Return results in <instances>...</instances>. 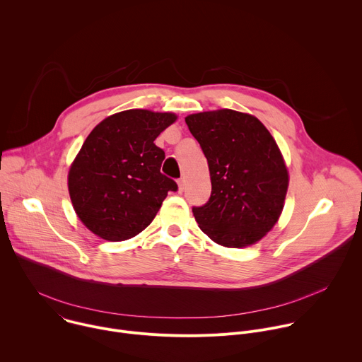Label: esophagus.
<instances>
[{
  "mask_svg": "<svg viewBox=\"0 0 362 362\" xmlns=\"http://www.w3.org/2000/svg\"><path fill=\"white\" fill-rule=\"evenodd\" d=\"M185 186H186V180L182 177L177 180V187H179V192H183L185 190Z\"/></svg>",
  "mask_w": 362,
  "mask_h": 362,
  "instance_id": "esophagus-1",
  "label": "esophagus"
}]
</instances>
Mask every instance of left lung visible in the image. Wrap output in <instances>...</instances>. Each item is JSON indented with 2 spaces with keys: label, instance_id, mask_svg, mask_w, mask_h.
I'll return each mask as SVG.
<instances>
[{
  "label": "left lung",
  "instance_id": "obj_1",
  "mask_svg": "<svg viewBox=\"0 0 362 362\" xmlns=\"http://www.w3.org/2000/svg\"><path fill=\"white\" fill-rule=\"evenodd\" d=\"M207 159L211 194L193 216L214 243L252 246L279 221L288 189L283 153L269 129L245 112L217 109L185 117Z\"/></svg>",
  "mask_w": 362,
  "mask_h": 362
}]
</instances>
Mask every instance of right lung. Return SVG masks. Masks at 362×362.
Masks as SVG:
<instances>
[{"label": "right lung", "instance_id": "1", "mask_svg": "<svg viewBox=\"0 0 362 362\" xmlns=\"http://www.w3.org/2000/svg\"><path fill=\"white\" fill-rule=\"evenodd\" d=\"M177 115L128 109L99 122L68 172V190L79 220L98 237L122 242L155 218L175 180L160 173L165 152L155 139Z\"/></svg>", "mask_w": 362, "mask_h": 362}]
</instances>
